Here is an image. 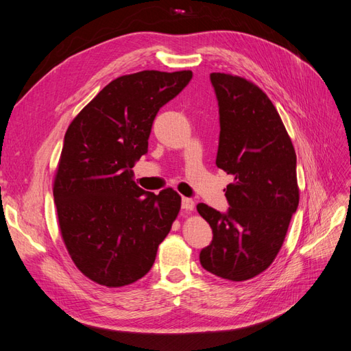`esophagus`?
<instances>
[{
    "instance_id": "34e87169",
    "label": "esophagus",
    "mask_w": 351,
    "mask_h": 351,
    "mask_svg": "<svg viewBox=\"0 0 351 351\" xmlns=\"http://www.w3.org/2000/svg\"><path fill=\"white\" fill-rule=\"evenodd\" d=\"M182 208H183V210H186V212L193 210V209H195V202H193V199L183 197V199H182Z\"/></svg>"
}]
</instances>
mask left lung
<instances>
[{"mask_svg":"<svg viewBox=\"0 0 351 351\" xmlns=\"http://www.w3.org/2000/svg\"><path fill=\"white\" fill-rule=\"evenodd\" d=\"M219 107L217 167L234 182L227 214L197 205L214 232L200 263L230 281L256 277L277 258L299 206L295 151L271 99L250 80L210 73Z\"/></svg>","mask_w":351,"mask_h":351,"instance_id":"obj_1","label":"left lung"}]
</instances>
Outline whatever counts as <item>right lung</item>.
Returning a JSON list of instances; mask_svg holds the SVG:
<instances>
[{
    "mask_svg": "<svg viewBox=\"0 0 351 351\" xmlns=\"http://www.w3.org/2000/svg\"><path fill=\"white\" fill-rule=\"evenodd\" d=\"M190 70H143L108 83L70 123L54 178L62 241L77 269L115 289L149 272L182 197L133 182L159 108L192 79Z\"/></svg>",
    "mask_w": 351,
    "mask_h": 351,
    "instance_id": "1",
    "label": "right lung"
}]
</instances>
